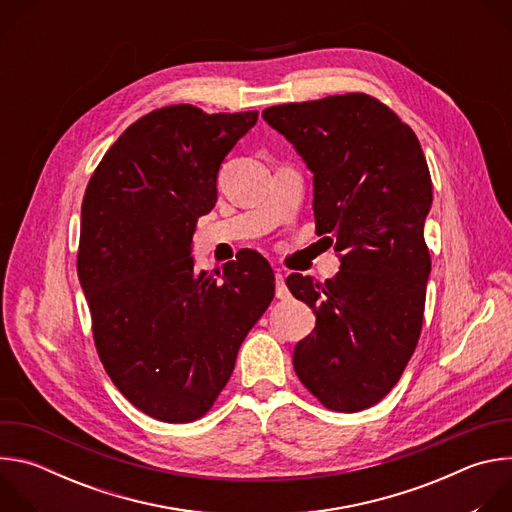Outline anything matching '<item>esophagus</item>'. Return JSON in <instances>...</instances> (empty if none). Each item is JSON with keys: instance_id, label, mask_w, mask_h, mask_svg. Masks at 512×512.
I'll return each instance as SVG.
<instances>
[{"instance_id": "1", "label": "esophagus", "mask_w": 512, "mask_h": 512, "mask_svg": "<svg viewBox=\"0 0 512 512\" xmlns=\"http://www.w3.org/2000/svg\"><path fill=\"white\" fill-rule=\"evenodd\" d=\"M275 296H277L279 300L289 298V289H287V285H285V275H283L279 269L275 271Z\"/></svg>"}]
</instances>
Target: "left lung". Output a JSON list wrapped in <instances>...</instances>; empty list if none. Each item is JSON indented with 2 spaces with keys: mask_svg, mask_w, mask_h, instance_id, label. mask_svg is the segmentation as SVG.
Segmentation results:
<instances>
[{
  "mask_svg": "<svg viewBox=\"0 0 512 512\" xmlns=\"http://www.w3.org/2000/svg\"><path fill=\"white\" fill-rule=\"evenodd\" d=\"M263 119L314 174L316 231L340 255L324 283L285 279L316 314L294 348L296 375L324 407L362 411L397 385L421 334L433 198L423 150L407 123L364 93L275 105Z\"/></svg>",
  "mask_w": 512,
  "mask_h": 512,
  "instance_id": "8db88e82",
  "label": "left lung"
}]
</instances>
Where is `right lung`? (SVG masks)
<instances>
[{
  "label": "right lung",
  "mask_w": 512,
  "mask_h": 512,
  "mask_svg": "<svg viewBox=\"0 0 512 512\" xmlns=\"http://www.w3.org/2000/svg\"><path fill=\"white\" fill-rule=\"evenodd\" d=\"M257 117L194 105L143 115L107 150L83 198L77 271L99 358L131 405L166 423L214 405L275 294L257 251L223 273L198 271L190 255L218 168Z\"/></svg>",
  "instance_id": "right-lung-1"
}]
</instances>
